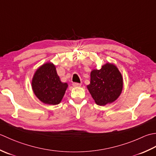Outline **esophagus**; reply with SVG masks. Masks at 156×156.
Instances as JSON below:
<instances>
[{"label":"esophagus","mask_w":156,"mask_h":156,"mask_svg":"<svg viewBox=\"0 0 156 156\" xmlns=\"http://www.w3.org/2000/svg\"><path fill=\"white\" fill-rule=\"evenodd\" d=\"M73 86L75 87H80L81 86V83H73Z\"/></svg>","instance_id":"1"}]
</instances>
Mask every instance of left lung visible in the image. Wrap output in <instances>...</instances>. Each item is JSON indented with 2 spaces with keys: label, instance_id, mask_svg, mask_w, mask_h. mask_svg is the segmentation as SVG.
<instances>
[{
  "label": "left lung",
  "instance_id": "left-lung-1",
  "mask_svg": "<svg viewBox=\"0 0 156 156\" xmlns=\"http://www.w3.org/2000/svg\"><path fill=\"white\" fill-rule=\"evenodd\" d=\"M90 77V84L87 87L96 104L105 106L112 103L120 96L123 79L114 65L108 62L99 70H92Z\"/></svg>",
  "mask_w": 156,
  "mask_h": 156
}]
</instances>
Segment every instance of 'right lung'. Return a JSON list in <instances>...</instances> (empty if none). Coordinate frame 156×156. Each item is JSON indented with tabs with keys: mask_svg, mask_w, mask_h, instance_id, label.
<instances>
[{
	"mask_svg": "<svg viewBox=\"0 0 156 156\" xmlns=\"http://www.w3.org/2000/svg\"><path fill=\"white\" fill-rule=\"evenodd\" d=\"M31 87L34 94L41 101L56 105L61 101L68 84L60 81L55 65L52 62H46L36 70Z\"/></svg>",
	"mask_w": 156,
	"mask_h": 156,
	"instance_id": "obj_1",
	"label": "right lung"
}]
</instances>
